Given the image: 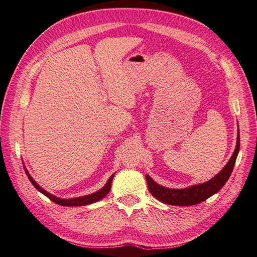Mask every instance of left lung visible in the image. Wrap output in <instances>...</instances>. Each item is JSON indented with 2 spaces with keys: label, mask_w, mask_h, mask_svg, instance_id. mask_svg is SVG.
I'll return each mask as SVG.
<instances>
[{
  "label": "left lung",
  "mask_w": 257,
  "mask_h": 257,
  "mask_svg": "<svg viewBox=\"0 0 257 257\" xmlns=\"http://www.w3.org/2000/svg\"><path fill=\"white\" fill-rule=\"evenodd\" d=\"M238 151H240V134H237L236 147L230 161L227 162L224 168L211 180L204 182V184L191 186L186 188V189H169V188L157 185L150 176L146 175L148 190L157 200L167 204H173V206L185 207L200 203L213 196L225 185L227 179L230 178L233 168H234Z\"/></svg>",
  "instance_id": "8db88e82"
}]
</instances>
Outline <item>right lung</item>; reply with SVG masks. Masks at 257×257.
Segmentation results:
<instances>
[{
	"instance_id": "1",
	"label": "right lung",
	"mask_w": 257,
	"mask_h": 257,
	"mask_svg": "<svg viewBox=\"0 0 257 257\" xmlns=\"http://www.w3.org/2000/svg\"><path fill=\"white\" fill-rule=\"evenodd\" d=\"M25 173L28 177V179L31 180V182L33 184V186L36 188V189L38 191H41L42 193H44L45 196H46L47 198H49L51 201H54L55 203L57 204H60V206H65V207H79V206H87V204H90V203H93V202H96L101 200L102 198H104L107 193H109L110 189H111V184H112V180H113V177H114V174L110 177L109 180H107L106 185L102 188V189H100L99 191H96L94 193H92V195H88V196H83V197H79V198H73V199H60V198H57L53 195H50L49 192H47L46 190H44L42 187H39L35 180H34L31 175L28 174L27 170L25 169Z\"/></svg>"
}]
</instances>
